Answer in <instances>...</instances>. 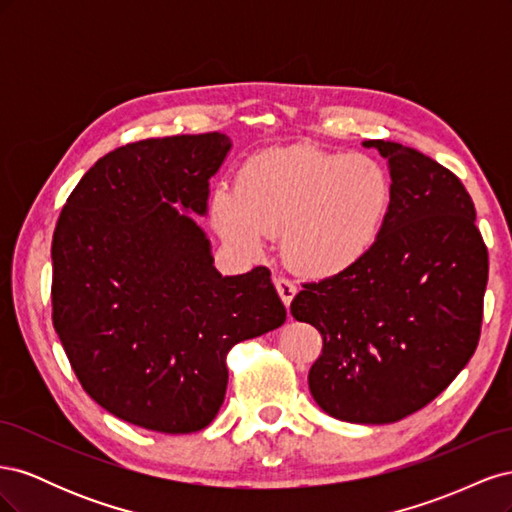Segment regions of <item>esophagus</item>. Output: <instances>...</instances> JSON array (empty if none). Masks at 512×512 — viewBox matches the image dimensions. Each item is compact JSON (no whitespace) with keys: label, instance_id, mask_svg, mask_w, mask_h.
Here are the masks:
<instances>
[{"label":"esophagus","instance_id":"esophagus-1","mask_svg":"<svg viewBox=\"0 0 512 512\" xmlns=\"http://www.w3.org/2000/svg\"><path fill=\"white\" fill-rule=\"evenodd\" d=\"M275 290H277V294H280V299L284 301V305L288 307L292 303V299H294V294H297V284H294L292 280H288V277L277 275L275 277Z\"/></svg>","mask_w":512,"mask_h":512}]
</instances>
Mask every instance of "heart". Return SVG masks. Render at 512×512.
<instances>
[{"mask_svg": "<svg viewBox=\"0 0 512 512\" xmlns=\"http://www.w3.org/2000/svg\"><path fill=\"white\" fill-rule=\"evenodd\" d=\"M393 200V179L374 156L292 145L247 160L237 190L220 185L213 192L211 218L232 250L256 256L269 235H282L294 269L331 277L374 250Z\"/></svg>", "mask_w": 512, "mask_h": 512, "instance_id": "obj_1", "label": "heart"}]
</instances>
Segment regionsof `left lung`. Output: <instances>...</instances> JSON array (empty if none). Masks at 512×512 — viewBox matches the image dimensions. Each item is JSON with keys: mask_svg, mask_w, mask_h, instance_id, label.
<instances>
[{"mask_svg": "<svg viewBox=\"0 0 512 512\" xmlns=\"http://www.w3.org/2000/svg\"><path fill=\"white\" fill-rule=\"evenodd\" d=\"M389 162L391 218L359 265L303 284L290 314L322 335L309 369L316 404L384 425L436 399L478 346L489 256L470 194L421 151L365 141Z\"/></svg>", "mask_w": 512, "mask_h": 512, "instance_id": "obj_1", "label": "left lung"}]
</instances>
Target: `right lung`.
Listing matches in <instances>:
<instances>
[{"mask_svg": "<svg viewBox=\"0 0 512 512\" xmlns=\"http://www.w3.org/2000/svg\"><path fill=\"white\" fill-rule=\"evenodd\" d=\"M226 134L147 138L106 153L53 235V324L87 395L160 433L205 429L228 350L286 320L267 267L226 275L190 213L207 215Z\"/></svg>", "mask_w": 512, "mask_h": 512, "instance_id": "right-lung-1", "label": "right lung"}]
</instances>
